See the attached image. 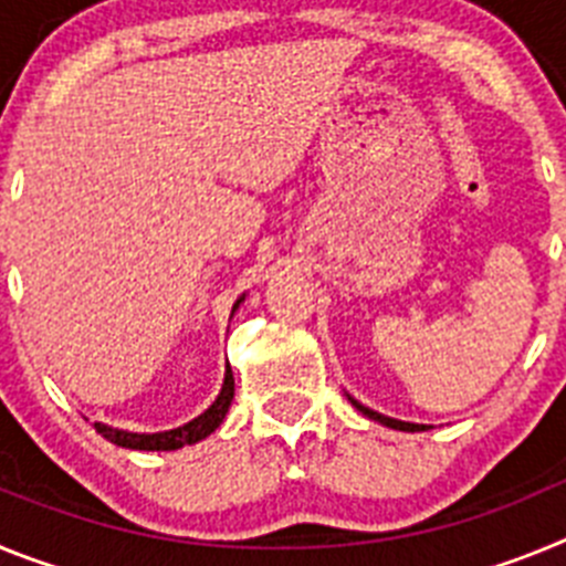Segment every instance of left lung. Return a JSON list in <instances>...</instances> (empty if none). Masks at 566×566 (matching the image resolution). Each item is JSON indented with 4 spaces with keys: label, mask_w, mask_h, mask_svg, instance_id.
Instances as JSON below:
<instances>
[{
    "label": "left lung",
    "mask_w": 566,
    "mask_h": 566,
    "mask_svg": "<svg viewBox=\"0 0 566 566\" xmlns=\"http://www.w3.org/2000/svg\"><path fill=\"white\" fill-rule=\"evenodd\" d=\"M345 397H348V402H352L354 408H357L359 413H365V417H368V419H374V422L385 424V428H394V431H408V433H413V431H424V428H428V424H417V422H402V419H394V417H385V413H377V411H371V408H365L363 402H357V399H354L352 394H345Z\"/></svg>",
    "instance_id": "obj_1"
}]
</instances>
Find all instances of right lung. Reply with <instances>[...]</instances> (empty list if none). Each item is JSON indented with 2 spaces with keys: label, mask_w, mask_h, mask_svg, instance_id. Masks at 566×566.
<instances>
[{
  "label": "right lung",
  "mask_w": 566,
  "mask_h": 566,
  "mask_svg": "<svg viewBox=\"0 0 566 566\" xmlns=\"http://www.w3.org/2000/svg\"><path fill=\"white\" fill-rule=\"evenodd\" d=\"M247 300V294H240L238 303L232 306V314L238 312V306ZM234 397V377L232 368L227 365V374H223L221 394L214 397V402L209 405L201 417H195L192 422L181 424V428H172V431H158V433H135V431H122V428H113V424L93 422L98 433H102L107 442L118 444V448H129V451H178L184 444H195L207 439L209 433H214V428H221L223 417H227L229 405Z\"/></svg>",
  "instance_id": "1"
}]
</instances>
